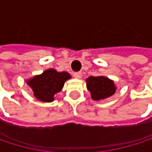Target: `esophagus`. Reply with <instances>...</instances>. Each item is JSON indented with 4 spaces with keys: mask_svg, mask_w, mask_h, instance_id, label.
I'll list each match as a JSON object with an SVG mask.
<instances>
[{
    "mask_svg": "<svg viewBox=\"0 0 152 152\" xmlns=\"http://www.w3.org/2000/svg\"><path fill=\"white\" fill-rule=\"evenodd\" d=\"M73 76L76 79H80V78H82V73L81 72H75L74 74H73Z\"/></svg>",
    "mask_w": 152,
    "mask_h": 152,
    "instance_id": "obj_1",
    "label": "esophagus"
}]
</instances>
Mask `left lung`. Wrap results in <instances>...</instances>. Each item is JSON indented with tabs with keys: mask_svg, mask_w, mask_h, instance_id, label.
I'll list each match as a JSON object with an SVG mask.
<instances>
[{
	"mask_svg": "<svg viewBox=\"0 0 152 152\" xmlns=\"http://www.w3.org/2000/svg\"><path fill=\"white\" fill-rule=\"evenodd\" d=\"M86 84L93 100L107 99L116 91L113 81L105 76H90L86 79Z\"/></svg>",
	"mask_w": 152,
	"mask_h": 152,
	"instance_id": "1",
	"label": "left lung"
}]
</instances>
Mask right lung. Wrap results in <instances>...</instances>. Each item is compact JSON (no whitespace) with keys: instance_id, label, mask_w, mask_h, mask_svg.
I'll return each instance as SVG.
<instances>
[{"instance_id":"right-lung-1","label":"right lung","mask_w":152,"mask_h":152,"mask_svg":"<svg viewBox=\"0 0 152 152\" xmlns=\"http://www.w3.org/2000/svg\"><path fill=\"white\" fill-rule=\"evenodd\" d=\"M71 78L68 72H57L53 69H49L41 75L33 76L27 80V84L32 89L37 99L43 102H52L54 95L60 92L67 80Z\"/></svg>"}]
</instances>
